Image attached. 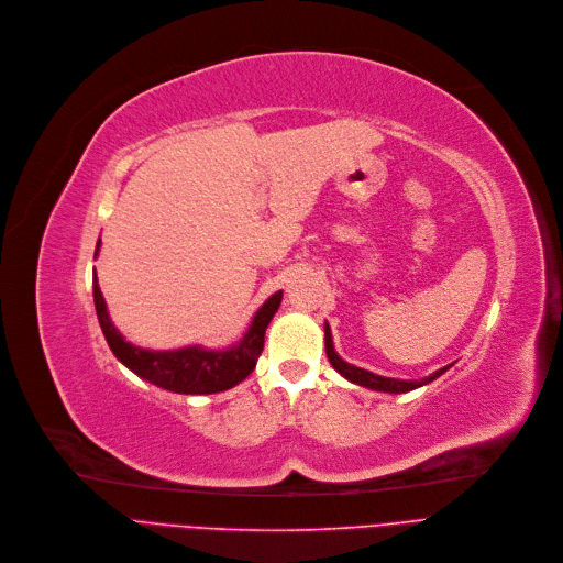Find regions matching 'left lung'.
<instances>
[{
    "label": "left lung",
    "instance_id": "1",
    "mask_svg": "<svg viewBox=\"0 0 563 563\" xmlns=\"http://www.w3.org/2000/svg\"><path fill=\"white\" fill-rule=\"evenodd\" d=\"M325 353H328V360L330 364L341 373V376L345 380H351L360 387H366V389H373V391H387V394H406V391H412L417 387H423L428 383H433L435 378H440L444 371L451 368L449 366H442L440 371L431 373V376L426 378H419V380H398V378H385V376H378V373H371L366 368H360L355 364H347L345 360L339 357V353L334 351V343H332V332H330V325L325 323Z\"/></svg>",
    "mask_w": 563,
    "mask_h": 563
}]
</instances>
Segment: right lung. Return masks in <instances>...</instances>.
Here are the masks:
<instances>
[{"instance_id": "obj_1", "label": "right lung", "mask_w": 563, "mask_h": 563, "mask_svg": "<svg viewBox=\"0 0 563 563\" xmlns=\"http://www.w3.org/2000/svg\"><path fill=\"white\" fill-rule=\"evenodd\" d=\"M98 250L100 240L96 245V256ZM93 302L107 345L112 347L114 357L135 376L176 394H218L243 383L254 371L263 351L265 330L282 305V290L263 302V307L254 313L245 336L227 347V351H208V347L201 345H185L178 347V351H148V347L125 341V336L114 328L110 313H107L96 271Z\"/></svg>"}]
</instances>
